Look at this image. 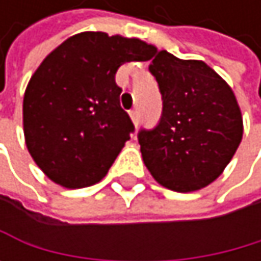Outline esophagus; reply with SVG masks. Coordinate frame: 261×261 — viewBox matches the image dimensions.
Listing matches in <instances>:
<instances>
[{
  "label": "esophagus",
  "instance_id": "esophagus-1",
  "mask_svg": "<svg viewBox=\"0 0 261 261\" xmlns=\"http://www.w3.org/2000/svg\"><path fill=\"white\" fill-rule=\"evenodd\" d=\"M129 117H132L133 125H135V126H138V123H139V114H138L136 109H135V111H129Z\"/></svg>",
  "mask_w": 261,
  "mask_h": 261
}]
</instances>
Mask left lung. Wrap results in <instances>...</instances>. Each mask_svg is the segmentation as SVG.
Wrapping results in <instances>:
<instances>
[{
    "mask_svg": "<svg viewBox=\"0 0 261 261\" xmlns=\"http://www.w3.org/2000/svg\"><path fill=\"white\" fill-rule=\"evenodd\" d=\"M153 56L150 72L163 95V116L155 129L139 133L144 164L170 191H199L224 172L243 139L238 100L203 61L164 49Z\"/></svg>",
    "mask_w": 261,
    "mask_h": 261,
    "instance_id": "8db88e82",
    "label": "left lung"
}]
</instances>
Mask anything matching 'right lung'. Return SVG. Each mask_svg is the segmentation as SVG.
I'll return each instance as SVG.
<instances>
[{
    "label": "right lung",
    "mask_w": 261,
    "mask_h": 261,
    "mask_svg": "<svg viewBox=\"0 0 261 261\" xmlns=\"http://www.w3.org/2000/svg\"><path fill=\"white\" fill-rule=\"evenodd\" d=\"M155 46L136 37L84 31L64 40L37 67L23 97L29 155L56 185L98 183L135 126L120 108L117 68L148 61Z\"/></svg>",
    "instance_id": "1"
}]
</instances>
